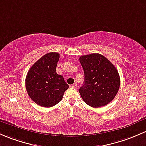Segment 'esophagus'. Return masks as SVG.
I'll return each mask as SVG.
<instances>
[{"instance_id": "esophagus-1", "label": "esophagus", "mask_w": 146, "mask_h": 146, "mask_svg": "<svg viewBox=\"0 0 146 146\" xmlns=\"http://www.w3.org/2000/svg\"><path fill=\"white\" fill-rule=\"evenodd\" d=\"M72 88H77V84H72Z\"/></svg>"}]
</instances>
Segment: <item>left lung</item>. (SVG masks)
Here are the masks:
<instances>
[{
  "label": "left lung",
  "mask_w": 146,
  "mask_h": 146,
  "mask_svg": "<svg viewBox=\"0 0 146 146\" xmlns=\"http://www.w3.org/2000/svg\"><path fill=\"white\" fill-rule=\"evenodd\" d=\"M84 72V84L79 89L82 99L93 108L110 103L117 94L120 77L116 67L105 56L98 53L79 58Z\"/></svg>",
  "instance_id": "obj_1"
}]
</instances>
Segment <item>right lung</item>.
Returning <instances> with one entry per match:
<instances>
[{"label": "right lung", "instance_id": "1", "mask_svg": "<svg viewBox=\"0 0 146 146\" xmlns=\"http://www.w3.org/2000/svg\"><path fill=\"white\" fill-rule=\"evenodd\" d=\"M60 54L51 52L42 56L29 70L25 79L30 98L38 106L50 108L62 99L69 86L56 72Z\"/></svg>", "mask_w": 146, "mask_h": 146}]
</instances>
